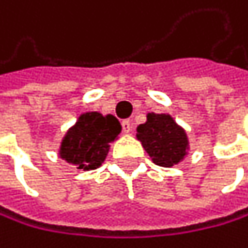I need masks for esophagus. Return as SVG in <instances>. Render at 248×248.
I'll use <instances>...</instances> for the list:
<instances>
[{"mask_svg":"<svg viewBox=\"0 0 248 248\" xmlns=\"http://www.w3.org/2000/svg\"><path fill=\"white\" fill-rule=\"evenodd\" d=\"M122 129H123V132H126V134H128V132L132 129V123L129 120H123L122 122Z\"/></svg>","mask_w":248,"mask_h":248,"instance_id":"34e87169","label":"esophagus"}]
</instances>
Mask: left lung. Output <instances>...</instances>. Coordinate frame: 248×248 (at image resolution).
Returning a JSON list of instances; mask_svg holds the SVG:
<instances>
[{
  "label": "left lung",
  "instance_id": "8db88e82",
  "mask_svg": "<svg viewBox=\"0 0 248 248\" xmlns=\"http://www.w3.org/2000/svg\"><path fill=\"white\" fill-rule=\"evenodd\" d=\"M137 139L158 166L170 168L185 158L189 141L185 129L168 114H148V120L137 126Z\"/></svg>",
  "mask_w": 248,
  "mask_h": 248
}]
</instances>
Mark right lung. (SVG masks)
<instances>
[{
  "label": "right lung",
  "mask_w": 248,
  "mask_h": 248,
  "mask_svg": "<svg viewBox=\"0 0 248 248\" xmlns=\"http://www.w3.org/2000/svg\"><path fill=\"white\" fill-rule=\"evenodd\" d=\"M120 131L119 120L111 114L85 112L63 137L59 155L78 169H97L107 158L109 143L117 139Z\"/></svg>",
  "instance_id": "1"
}]
</instances>
